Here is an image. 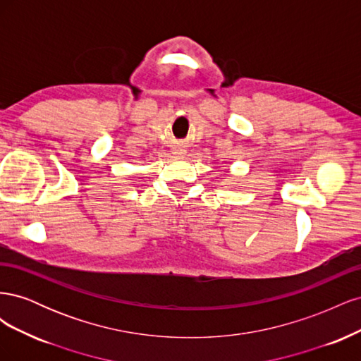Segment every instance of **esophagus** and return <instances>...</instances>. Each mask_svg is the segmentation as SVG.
Masks as SVG:
<instances>
[{
    "label": "esophagus",
    "instance_id": "obj_1",
    "mask_svg": "<svg viewBox=\"0 0 361 361\" xmlns=\"http://www.w3.org/2000/svg\"><path fill=\"white\" fill-rule=\"evenodd\" d=\"M178 154H182V150H180V152H178Z\"/></svg>",
    "mask_w": 361,
    "mask_h": 361
}]
</instances>
